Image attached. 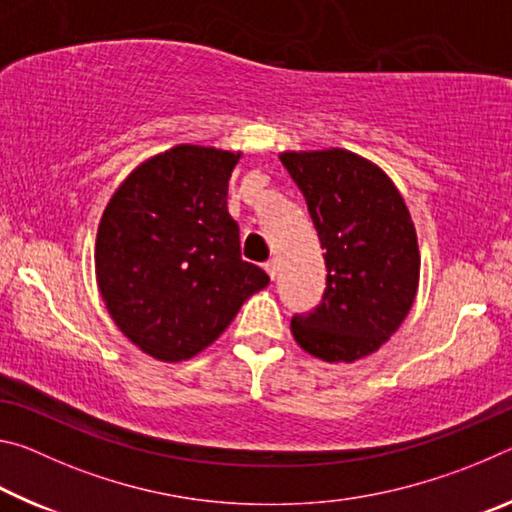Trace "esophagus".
Returning <instances> with one entry per match:
<instances>
[{
	"instance_id": "1",
	"label": "esophagus",
	"mask_w": 512,
	"mask_h": 512,
	"mask_svg": "<svg viewBox=\"0 0 512 512\" xmlns=\"http://www.w3.org/2000/svg\"><path fill=\"white\" fill-rule=\"evenodd\" d=\"M264 271L268 273V277H271V280H275L277 271H280V264H277V259H268V262L264 264Z\"/></svg>"
}]
</instances>
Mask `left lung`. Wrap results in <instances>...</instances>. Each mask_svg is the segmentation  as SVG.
<instances>
[{
    "instance_id": "1",
    "label": "left lung",
    "mask_w": 512,
    "mask_h": 512,
    "mask_svg": "<svg viewBox=\"0 0 512 512\" xmlns=\"http://www.w3.org/2000/svg\"><path fill=\"white\" fill-rule=\"evenodd\" d=\"M325 248L323 302L291 320L302 350L325 363L377 352L409 316L420 284V248L391 176L348 149L284 151Z\"/></svg>"
}]
</instances>
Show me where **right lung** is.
Instances as JSON below:
<instances>
[{"label": "right lung", "instance_id": "1", "mask_svg": "<svg viewBox=\"0 0 512 512\" xmlns=\"http://www.w3.org/2000/svg\"><path fill=\"white\" fill-rule=\"evenodd\" d=\"M241 151L178 144L128 173L103 210L94 271L108 314L149 357L180 363L219 339L268 275L241 259L228 180Z\"/></svg>", "mask_w": 512, "mask_h": 512}]
</instances>
